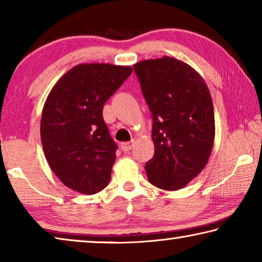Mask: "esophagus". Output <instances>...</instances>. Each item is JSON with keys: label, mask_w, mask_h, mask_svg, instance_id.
Returning <instances> with one entry per match:
<instances>
[{"label": "esophagus", "mask_w": 262, "mask_h": 262, "mask_svg": "<svg viewBox=\"0 0 262 262\" xmlns=\"http://www.w3.org/2000/svg\"><path fill=\"white\" fill-rule=\"evenodd\" d=\"M133 145H134V141L123 142V143H121V149H122L125 152H128V151H129V150H132Z\"/></svg>", "instance_id": "34e87169"}]
</instances>
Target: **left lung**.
Masks as SVG:
<instances>
[{
	"label": "left lung",
	"mask_w": 262,
	"mask_h": 262,
	"mask_svg": "<svg viewBox=\"0 0 262 262\" xmlns=\"http://www.w3.org/2000/svg\"><path fill=\"white\" fill-rule=\"evenodd\" d=\"M133 67L152 117L155 154L144 166L148 180L164 190L183 188L203 170L214 145L209 89L199 73L174 57Z\"/></svg>",
	"instance_id": "1"
}]
</instances>
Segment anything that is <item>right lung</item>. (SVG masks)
<instances>
[{"instance_id": "1", "label": "right lung", "mask_w": 262, "mask_h": 262, "mask_svg": "<svg viewBox=\"0 0 262 262\" xmlns=\"http://www.w3.org/2000/svg\"><path fill=\"white\" fill-rule=\"evenodd\" d=\"M132 72L125 66L78 64L48 95L41 143L52 171L67 187L92 195L108 185L118 145L104 121L103 107Z\"/></svg>"}]
</instances>
